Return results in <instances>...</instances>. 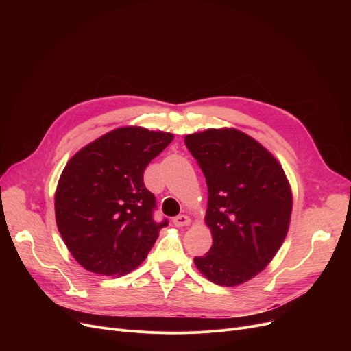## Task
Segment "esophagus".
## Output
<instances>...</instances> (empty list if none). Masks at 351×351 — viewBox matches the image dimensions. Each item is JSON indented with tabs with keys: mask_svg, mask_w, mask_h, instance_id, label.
<instances>
[{
	"mask_svg": "<svg viewBox=\"0 0 351 351\" xmlns=\"http://www.w3.org/2000/svg\"><path fill=\"white\" fill-rule=\"evenodd\" d=\"M189 223H191V219H189V216H186V215H179V216L173 217V225L178 226V228H180V226H188Z\"/></svg>",
	"mask_w": 351,
	"mask_h": 351,
	"instance_id": "1",
	"label": "esophagus"
}]
</instances>
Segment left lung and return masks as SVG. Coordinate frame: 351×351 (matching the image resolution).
<instances>
[{
    "instance_id": "1",
    "label": "left lung",
    "mask_w": 351,
    "mask_h": 351,
    "mask_svg": "<svg viewBox=\"0 0 351 351\" xmlns=\"http://www.w3.org/2000/svg\"><path fill=\"white\" fill-rule=\"evenodd\" d=\"M185 145L208 185L205 222L213 243L196 267L220 286H237L262 271L289 230L291 191L276 158L233 128L191 134Z\"/></svg>"
}]
</instances>
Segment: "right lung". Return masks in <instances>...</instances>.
Returning <instances> with one entry per match:
<instances>
[{
  "label": "right lung",
  "mask_w": 351,
  "mask_h": 351,
  "mask_svg": "<svg viewBox=\"0 0 351 351\" xmlns=\"http://www.w3.org/2000/svg\"><path fill=\"white\" fill-rule=\"evenodd\" d=\"M172 141V134L123 126L69 159L55 192V217L82 267L122 276L145 261L168 220H154L156 199L143 172Z\"/></svg>",
  "instance_id": "add662e5"
}]
</instances>
